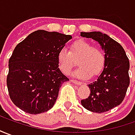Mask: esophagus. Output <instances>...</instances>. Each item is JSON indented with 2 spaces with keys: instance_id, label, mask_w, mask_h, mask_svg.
<instances>
[{
  "instance_id": "1",
  "label": "esophagus",
  "mask_w": 135,
  "mask_h": 135,
  "mask_svg": "<svg viewBox=\"0 0 135 135\" xmlns=\"http://www.w3.org/2000/svg\"><path fill=\"white\" fill-rule=\"evenodd\" d=\"M71 82L73 84H76V85H81L82 83L81 82V81H78L76 80H74V79H72L71 80Z\"/></svg>"
}]
</instances>
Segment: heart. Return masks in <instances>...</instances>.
Instances as JSON below:
<instances>
[{"label":"heart","instance_id":"obj_1","mask_svg":"<svg viewBox=\"0 0 135 135\" xmlns=\"http://www.w3.org/2000/svg\"><path fill=\"white\" fill-rule=\"evenodd\" d=\"M79 66L73 71L74 76L81 79H88L97 76L102 71L105 65L106 57L101 48L83 40L75 41L70 46L68 51L62 48L58 52L57 62L59 68L65 74H69L76 65Z\"/></svg>","mask_w":135,"mask_h":135}]
</instances>
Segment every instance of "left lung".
Wrapping results in <instances>:
<instances>
[{"mask_svg":"<svg viewBox=\"0 0 135 135\" xmlns=\"http://www.w3.org/2000/svg\"><path fill=\"white\" fill-rule=\"evenodd\" d=\"M83 37L98 42L104 51V68L100 76L87 86L90 94L81 101L87 110L96 113L109 111L123 101L129 85V61L123 47L118 42L100 31L81 32Z\"/></svg>","mask_w":135,"mask_h":135,"instance_id":"8db88e82","label":"left lung"}]
</instances>
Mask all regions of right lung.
Masks as SVG:
<instances>
[{
    "label": "right lung",
    "mask_w": 135,
    "mask_h": 135,
    "mask_svg": "<svg viewBox=\"0 0 135 135\" xmlns=\"http://www.w3.org/2000/svg\"><path fill=\"white\" fill-rule=\"evenodd\" d=\"M71 38L38 30L17 45L9 60L6 84L10 98L18 108L37 115L54 107L59 88L69 81L59 68L57 54Z\"/></svg>",
    "instance_id": "1"
}]
</instances>
